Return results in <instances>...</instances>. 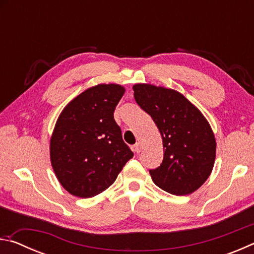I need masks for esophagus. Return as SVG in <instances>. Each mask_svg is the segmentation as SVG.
Masks as SVG:
<instances>
[{"label":"esophagus","mask_w":254,"mask_h":254,"mask_svg":"<svg viewBox=\"0 0 254 254\" xmlns=\"http://www.w3.org/2000/svg\"><path fill=\"white\" fill-rule=\"evenodd\" d=\"M141 150H142V145H141L140 142H137V143L133 145V151H134V152L139 153V152H141Z\"/></svg>","instance_id":"1"}]
</instances>
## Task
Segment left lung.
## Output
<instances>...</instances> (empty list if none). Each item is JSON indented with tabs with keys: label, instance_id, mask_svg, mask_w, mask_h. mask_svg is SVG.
I'll return each mask as SVG.
<instances>
[{
	"label": "left lung",
	"instance_id": "1",
	"mask_svg": "<svg viewBox=\"0 0 254 254\" xmlns=\"http://www.w3.org/2000/svg\"><path fill=\"white\" fill-rule=\"evenodd\" d=\"M135 102L152 118L163 145V160L149 171L153 183L173 195H189L212 174L216 140L203 113L183 94L151 84L133 85Z\"/></svg>",
	"mask_w": 254,
	"mask_h": 254
}]
</instances>
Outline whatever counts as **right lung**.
Instances as JSON below:
<instances>
[{"label":"right lung","instance_id":"right-lung-1","mask_svg":"<svg viewBox=\"0 0 254 254\" xmlns=\"http://www.w3.org/2000/svg\"><path fill=\"white\" fill-rule=\"evenodd\" d=\"M124 92L119 84L95 85L59 114L50 137V161L58 182L69 194L81 198L101 194L133 157L114 120Z\"/></svg>","mask_w":254,"mask_h":254}]
</instances>
